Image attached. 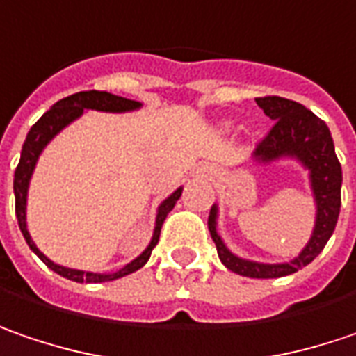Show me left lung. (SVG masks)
Wrapping results in <instances>:
<instances>
[{"label": "left lung", "mask_w": 356, "mask_h": 356, "mask_svg": "<svg viewBox=\"0 0 356 356\" xmlns=\"http://www.w3.org/2000/svg\"><path fill=\"white\" fill-rule=\"evenodd\" d=\"M257 104L266 116L275 120V126L270 128V132L266 134L262 142H258L252 158L258 164H270L280 158H294L309 170L312 196L316 202V220L312 228V236L302 248V252L291 262L264 264V262L236 257L226 248L220 234L216 232V218H218L216 204L210 208L208 230L216 244L218 258L222 260L228 270L250 278H280V276L293 275L302 266L311 264L329 242L341 212L343 170L334 154L329 126L321 118L314 116L311 110H307L298 102L278 98V96L257 98Z\"/></svg>", "instance_id": "1"}]
</instances>
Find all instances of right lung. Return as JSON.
Listing matches in <instances>:
<instances>
[{"instance_id":"add662e5","label":"right lung","mask_w":356,"mask_h":356,"mask_svg":"<svg viewBox=\"0 0 356 356\" xmlns=\"http://www.w3.org/2000/svg\"><path fill=\"white\" fill-rule=\"evenodd\" d=\"M142 104L140 102H134V99L122 98V96H114V94H108V92H98V90H90V92H78V94H72L67 98L56 102L44 116L40 118L31 130L27 132L26 142H24V148H22V158H19V164L15 168V176H13V192H15V216H17V224H19V230L26 238L27 246L38 254V257L44 260L47 264V268H51L54 273H58L67 280H74V282H108V280H116L126 275H132L138 268H142L148 258H150L154 246L158 244L160 238V230H162V224L166 220L168 212L174 208V204L178 202V198L182 196V188L174 190L168 198L158 206V214H156V226H154V234H152L150 244L148 248L140 254L138 258H134L132 262H128L124 268H120L116 273H106V275H99V273H86V270H76V268H67L62 264H56L54 260L45 257L44 252L35 246V242L31 240L29 232H27V222H26V206H27V188H29V180H31V174L33 168L38 164V158L40 154L44 152V148L54 140L56 134H60L67 126L72 124L74 120L83 114V110H99V112H132L138 110Z\"/></svg>"}]
</instances>
